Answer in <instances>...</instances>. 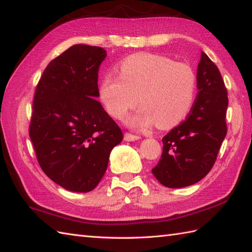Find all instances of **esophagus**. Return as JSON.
Listing matches in <instances>:
<instances>
[{
	"instance_id": "34e87169",
	"label": "esophagus",
	"mask_w": 252,
	"mask_h": 252,
	"mask_svg": "<svg viewBox=\"0 0 252 252\" xmlns=\"http://www.w3.org/2000/svg\"><path fill=\"white\" fill-rule=\"evenodd\" d=\"M140 136L138 135H134V134H131V133H126L125 134V141L126 142H133V141H137L140 140Z\"/></svg>"
}]
</instances>
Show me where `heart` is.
Instances as JSON below:
<instances>
[{
    "instance_id": "obj_1",
    "label": "heart",
    "mask_w": 252,
    "mask_h": 252,
    "mask_svg": "<svg viewBox=\"0 0 252 252\" xmlns=\"http://www.w3.org/2000/svg\"><path fill=\"white\" fill-rule=\"evenodd\" d=\"M119 76L106 74L99 83V98L107 112L122 120L138 104L132 126L155 122L159 129L178 125L189 114L196 93V74L185 63L152 53H137L123 60Z\"/></svg>"
}]
</instances>
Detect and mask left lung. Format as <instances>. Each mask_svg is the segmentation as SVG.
Instances as JSON below:
<instances>
[{
    "instance_id": "obj_1",
    "label": "left lung",
    "mask_w": 252,
    "mask_h": 252,
    "mask_svg": "<svg viewBox=\"0 0 252 252\" xmlns=\"http://www.w3.org/2000/svg\"><path fill=\"white\" fill-rule=\"evenodd\" d=\"M198 94L185 121L162 137V155L152 172L170 189L199 182L215 164L226 136L227 91L216 63L201 52Z\"/></svg>"
}]
</instances>
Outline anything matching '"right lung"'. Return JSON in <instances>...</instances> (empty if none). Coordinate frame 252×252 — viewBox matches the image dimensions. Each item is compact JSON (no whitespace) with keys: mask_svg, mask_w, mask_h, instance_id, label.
<instances>
[{"mask_svg":"<svg viewBox=\"0 0 252 252\" xmlns=\"http://www.w3.org/2000/svg\"><path fill=\"white\" fill-rule=\"evenodd\" d=\"M99 46L76 44L54 58L36 85L29 136L43 172L63 189H94L122 131L95 98L106 57Z\"/></svg>","mask_w":252,"mask_h":252,"instance_id":"obj_1","label":"right lung"}]
</instances>
